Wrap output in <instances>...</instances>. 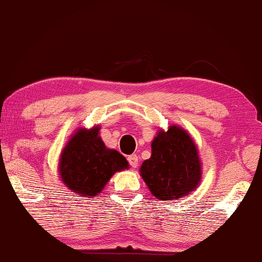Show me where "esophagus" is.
Wrapping results in <instances>:
<instances>
[{
	"label": "esophagus",
	"mask_w": 262,
	"mask_h": 262,
	"mask_svg": "<svg viewBox=\"0 0 262 262\" xmlns=\"http://www.w3.org/2000/svg\"><path fill=\"white\" fill-rule=\"evenodd\" d=\"M127 160L128 163H130V165L134 168H136L137 166H138V157H137V155H131L127 157Z\"/></svg>",
	"instance_id": "34e87169"
}]
</instances>
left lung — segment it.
<instances>
[{
	"label": "left lung",
	"mask_w": 262,
	"mask_h": 262,
	"mask_svg": "<svg viewBox=\"0 0 262 262\" xmlns=\"http://www.w3.org/2000/svg\"><path fill=\"white\" fill-rule=\"evenodd\" d=\"M150 159L140 166V176L152 194L160 200L183 198L194 191L201 179V163L192 137L170 125L160 130L151 144Z\"/></svg>",
	"instance_id": "1"
}]
</instances>
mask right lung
Listing matches in <instances>:
<instances>
[{
	"label": "right lung",
	"instance_id": "right-lung-1",
	"mask_svg": "<svg viewBox=\"0 0 262 262\" xmlns=\"http://www.w3.org/2000/svg\"><path fill=\"white\" fill-rule=\"evenodd\" d=\"M99 128H78L59 157L62 182L70 191L84 198L99 194L116 172L128 167L125 157L105 146L99 137Z\"/></svg>",
	"mask_w": 262,
	"mask_h": 262
}]
</instances>
